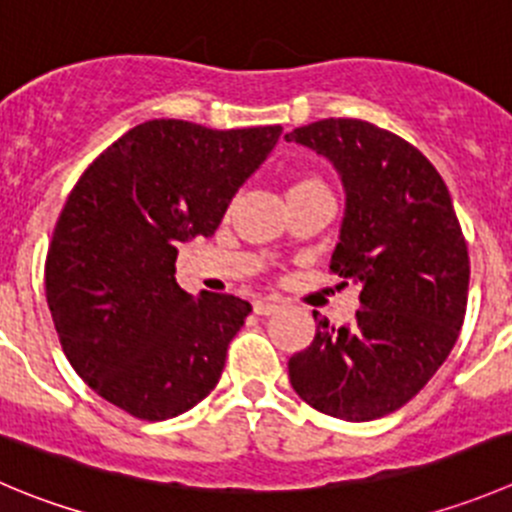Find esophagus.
<instances>
[{
  "label": "esophagus",
  "instance_id": "obj_1",
  "mask_svg": "<svg viewBox=\"0 0 512 512\" xmlns=\"http://www.w3.org/2000/svg\"><path fill=\"white\" fill-rule=\"evenodd\" d=\"M252 310H255V315H272V312L280 310V302H275V300H255V302H252Z\"/></svg>",
  "mask_w": 512,
  "mask_h": 512
}]
</instances>
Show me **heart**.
<instances>
[{
	"instance_id": "b5f03b06",
	"label": "heart",
	"mask_w": 512,
	"mask_h": 512,
	"mask_svg": "<svg viewBox=\"0 0 512 512\" xmlns=\"http://www.w3.org/2000/svg\"><path fill=\"white\" fill-rule=\"evenodd\" d=\"M327 190L325 187V182L320 180V177L317 175H310V172H302V175H297L295 180H292V185H290V190H287V195H290V192H305V190Z\"/></svg>"
}]
</instances>
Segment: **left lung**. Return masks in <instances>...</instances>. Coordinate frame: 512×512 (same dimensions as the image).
Returning a JSON list of instances; mask_svg holds the SVG:
<instances>
[{
	"instance_id": "obj_1",
	"label": "left lung",
	"mask_w": 512,
	"mask_h": 512,
	"mask_svg": "<svg viewBox=\"0 0 512 512\" xmlns=\"http://www.w3.org/2000/svg\"><path fill=\"white\" fill-rule=\"evenodd\" d=\"M287 142L340 172L347 210L330 272L360 285L362 307L342 327L312 312L315 337L287 362L292 388L330 418H382L428 385L458 340L468 242L440 172L403 137L330 117L297 127Z\"/></svg>"
}]
</instances>
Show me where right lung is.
<instances>
[{
    "mask_svg": "<svg viewBox=\"0 0 512 512\" xmlns=\"http://www.w3.org/2000/svg\"><path fill=\"white\" fill-rule=\"evenodd\" d=\"M280 135V124L210 130L150 119L69 192L44 262L47 305L69 365L132 418H175L220 382L252 307L235 295H187L175 280L177 245L215 235Z\"/></svg>",
    "mask_w": 512,
    "mask_h": 512,
    "instance_id": "1",
    "label": "right lung"
}]
</instances>
